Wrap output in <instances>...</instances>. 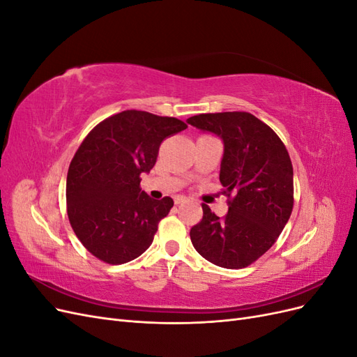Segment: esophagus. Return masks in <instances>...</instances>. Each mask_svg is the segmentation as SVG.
I'll list each match as a JSON object with an SVG mask.
<instances>
[{
    "mask_svg": "<svg viewBox=\"0 0 357 357\" xmlns=\"http://www.w3.org/2000/svg\"><path fill=\"white\" fill-rule=\"evenodd\" d=\"M174 202H176V205H181V204L188 202V199L185 197H177V198H174Z\"/></svg>",
    "mask_w": 357,
    "mask_h": 357,
    "instance_id": "esophagus-1",
    "label": "esophagus"
}]
</instances>
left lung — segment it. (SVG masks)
<instances>
[{
    "instance_id": "obj_1",
    "label": "left lung",
    "mask_w": 357,
    "mask_h": 357,
    "mask_svg": "<svg viewBox=\"0 0 357 357\" xmlns=\"http://www.w3.org/2000/svg\"><path fill=\"white\" fill-rule=\"evenodd\" d=\"M188 123L223 139L222 193L225 218L202 204V219L190 229L197 252L208 262L240 269L266 253L294 210V167L287 149L266 123L247 112L205 113Z\"/></svg>"
}]
</instances>
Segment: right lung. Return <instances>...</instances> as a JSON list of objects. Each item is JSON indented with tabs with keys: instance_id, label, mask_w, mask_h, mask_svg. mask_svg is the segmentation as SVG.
Wrapping results in <instances>:
<instances>
[{
	"instance_id": "1",
	"label": "right lung",
	"mask_w": 357,
	"mask_h": 357,
	"mask_svg": "<svg viewBox=\"0 0 357 357\" xmlns=\"http://www.w3.org/2000/svg\"><path fill=\"white\" fill-rule=\"evenodd\" d=\"M186 128L176 117L125 110L82 142L67 174V213L74 234L100 261L126 264L153 243L174 201L150 198L139 176L155 167L160 143Z\"/></svg>"
}]
</instances>
